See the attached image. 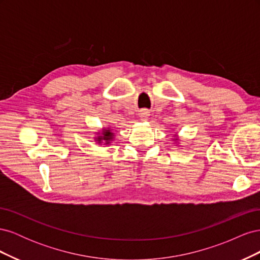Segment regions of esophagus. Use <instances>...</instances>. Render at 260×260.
<instances>
[{
  "mask_svg": "<svg viewBox=\"0 0 260 260\" xmlns=\"http://www.w3.org/2000/svg\"><path fill=\"white\" fill-rule=\"evenodd\" d=\"M139 116H140V118H141V120H142V121H146L148 116H149V112L147 111V109H142V111H140Z\"/></svg>",
  "mask_w": 260,
  "mask_h": 260,
  "instance_id": "34e87169",
  "label": "esophagus"
}]
</instances>
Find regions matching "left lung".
Masks as SVG:
<instances>
[{
  "label": "left lung",
  "mask_w": 260,
  "mask_h": 260,
  "mask_svg": "<svg viewBox=\"0 0 260 260\" xmlns=\"http://www.w3.org/2000/svg\"><path fill=\"white\" fill-rule=\"evenodd\" d=\"M174 140H175V141H177V140H178V139H177V138H176V139H174Z\"/></svg>",
  "instance_id": "1"
}]
</instances>
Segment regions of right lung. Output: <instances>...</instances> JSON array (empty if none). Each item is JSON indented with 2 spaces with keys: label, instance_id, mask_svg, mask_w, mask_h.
Segmentation results:
<instances>
[{
  "label": "right lung",
  "instance_id": "add662e5",
  "mask_svg": "<svg viewBox=\"0 0 260 260\" xmlns=\"http://www.w3.org/2000/svg\"><path fill=\"white\" fill-rule=\"evenodd\" d=\"M96 133L99 136L95 138V141H98L99 144L105 143L106 145H108L114 140V137H115L114 133L112 132V130L109 127L105 128V129H102L101 132H96Z\"/></svg>",
  "mask_w": 260,
  "mask_h": 260
}]
</instances>
